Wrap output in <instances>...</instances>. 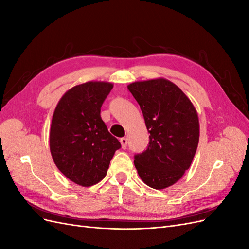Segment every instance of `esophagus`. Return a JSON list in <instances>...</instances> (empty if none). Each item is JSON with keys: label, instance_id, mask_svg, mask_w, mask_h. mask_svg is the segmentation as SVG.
<instances>
[{"label": "esophagus", "instance_id": "1", "mask_svg": "<svg viewBox=\"0 0 249 249\" xmlns=\"http://www.w3.org/2000/svg\"><path fill=\"white\" fill-rule=\"evenodd\" d=\"M120 143H122V147L124 149V148H126V144H127V139L125 138V137H123V138H120Z\"/></svg>", "mask_w": 249, "mask_h": 249}]
</instances>
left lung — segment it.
<instances>
[{"label":"left lung","mask_w":249,"mask_h":249,"mask_svg":"<svg viewBox=\"0 0 249 249\" xmlns=\"http://www.w3.org/2000/svg\"><path fill=\"white\" fill-rule=\"evenodd\" d=\"M127 89L139 104L149 132L146 149L134 156L141 179L164 189L189 169L199 139L196 110L176 84L165 79L135 82Z\"/></svg>","instance_id":"1"}]
</instances>
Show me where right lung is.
Returning <instances> with one entry per match:
<instances>
[{
  "label": "right lung",
  "instance_id": "right-lung-1",
  "mask_svg": "<svg viewBox=\"0 0 249 249\" xmlns=\"http://www.w3.org/2000/svg\"><path fill=\"white\" fill-rule=\"evenodd\" d=\"M112 88L106 82L74 86L59 101L52 118L53 160L67 178L83 187L106 177L111 159L122 147L101 117V107Z\"/></svg>",
  "mask_w": 249,
  "mask_h": 249
}]
</instances>
